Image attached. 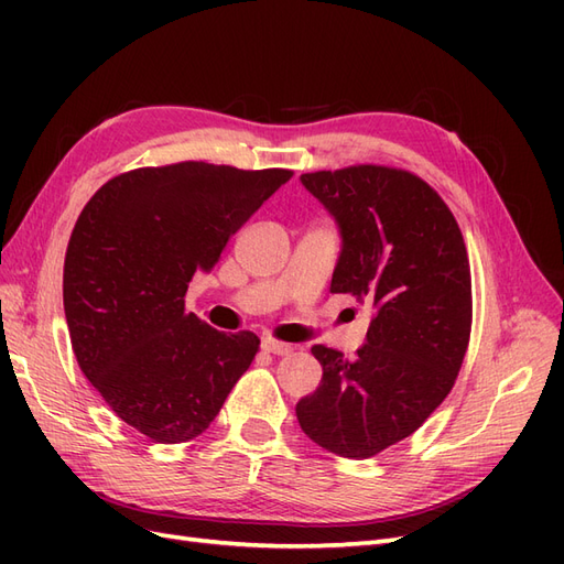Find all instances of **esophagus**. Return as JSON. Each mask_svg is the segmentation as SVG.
<instances>
[{
	"label": "esophagus",
	"instance_id": "obj_1",
	"mask_svg": "<svg viewBox=\"0 0 564 564\" xmlns=\"http://www.w3.org/2000/svg\"><path fill=\"white\" fill-rule=\"evenodd\" d=\"M261 348H263L265 352H272V355H289V352L294 350V346L282 344V340H275V338H263V340H261Z\"/></svg>",
	"mask_w": 564,
	"mask_h": 564
}]
</instances>
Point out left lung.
Listing matches in <instances>:
<instances>
[{
	"mask_svg": "<svg viewBox=\"0 0 564 564\" xmlns=\"http://www.w3.org/2000/svg\"><path fill=\"white\" fill-rule=\"evenodd\" d=\"M340 232L332 294L371 305L355 360L313 346L322 381L296 404L301 431L346 458L412 435L449 395L470 338V265L454 214L402 169L303 174Z\"/></svg>",
	"mask_w": 564,
	"mask_h": 564,
	"instance_id": "left-lung-1",
	"label": "left lung"
}]
</instances>
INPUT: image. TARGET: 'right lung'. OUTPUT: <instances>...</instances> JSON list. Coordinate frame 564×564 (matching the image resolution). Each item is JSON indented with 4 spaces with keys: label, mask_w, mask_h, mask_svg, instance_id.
<instances>
[{
    "label": "right lung",
    "mask_w": 564,
    "mask_h": 564,
    "mask_svg": "<svg viewBox=\"0 0 564 564\" xmlns=\"http://www.w3.org/2000/svg\"><path fill=\"white\" fill-rule=\"evenodd\" d=\"M289 178V169L145 166L82 209L63 268L73 350L112 412L150 440L202 435L249 369L259 336L216 332L185 313V292Z\"/></svg>",
    "instance_id": "obj_1"
}]
</instances>
